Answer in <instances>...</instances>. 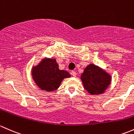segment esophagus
Returning a JSON list of instances; mask_svg holds the SVG:
<instances>
[{
	"label": "esophagus",
	"mask_w": 134,
	"mask_h": 134,
	"mask_svg": "<svg viewBox=\"0 0 134 134\" xmlns=\"http://www.w3.org/2000/svg\"><path fill=\"white\" fill-rule=\"evenodd\" d=\"M71 75H72V76L74 77H75L77 76V74H76V72H75V71H71Z\"/></svg>",
	"instance_id": "obj_1"
}]
</instances>
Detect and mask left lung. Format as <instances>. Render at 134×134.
<instances>
[{
	"mask_svg": "<svg viewBox=\"0 0 134 134\" xmlns=\"http://www.w3.org/2000/svg\"><path fill=\"white\" fill-rule=\"evenodd\" d=\"M80 77L84 88L91 95L103 94L111 82V75L93 64H88Z\"/></svg>",
	"mask_w": 134,
	"mask_h": 134,
	"instance_id": "8db88e82",
	"label": "left lung"
}]
</instances>
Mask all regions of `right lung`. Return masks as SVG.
<instances>
[{
	"label": "right lung",
	"mask_w": 134,
	"mask_h": 134,
	"mask_svg": "<svg viewBox=\"0 0 134 134\" xmlns=\"http://www.w3.org/2000/svg\"><path fill=\"white\" fill-rule=\"evenodd\" d=\"M31 77L35 83L42 90L53 92L60 86L65 78L71 77L67 71L60 70L56 59L44 57L37 65L31 68Z\"/></svg>",
	"instance_id": "right-lung-1"
}]
</instances>
